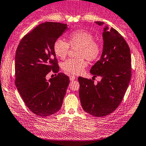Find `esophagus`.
<instances>
[{"label":"esophagus","instance_id":"esophagus-1","mask_svg":"<svg viewBox=\"0 0 146 146\" xmlns=\"http://www.w3.org/2000/svg\"><path fill=\"white\" fill-rule=\"evenodd\" d=\"M70 81H74V80H75L76 79V77L75 76H73V75H72V76H70Z\"/></svg>","mask_w":146,"mask_h":146}]
</instances>
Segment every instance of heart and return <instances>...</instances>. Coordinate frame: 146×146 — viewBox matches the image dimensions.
Wrapping results in <instances>:
<instances>
[{"mask_svg": "<svg viewBox=\"0 0 146 146\" xmlns=\"http://www.w3.org/2000/svg\"><path fill=\"white\" fill-rule=\"evenodd\" d=\"M70 47H78L76 58H69L61 65L62 70L71 74H79L86 66L84 58L89 62H94L100 57L102 51L101 44L94 40V36L84 30L73 31L67 36V42L57 39L53 45L55 55L60 58H64L68 54Z\"/></svg>", "mask_w": 146, "mask_h": 146, "instance_id": "obj_1", "label": "heart"}]
</instances>
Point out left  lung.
Wrapping results in <instances>:
<instances>
[{
  "mask_svg": "<svg viewBox=\"0 0 146 146\" xmlns=\"http://www.w3.org/2000/svg\"><path fill=\"white\" fill-rule=\"evenodd\" d=\"M99 26L103 22L95 21ZM102 54L90 70L95 77L102 80L79 77V98L86 112L96 117L111 113L121 103L131 76L130 49L124 37L113 28L105 26Z\"/></svg>",
  "mask_w": 146,
  "mask_h": 146,
  "instance_id": "left-lung-1",
  "label": "left lung"
}]
</instances>
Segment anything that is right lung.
<instances>
[{"mask_svg": "<svg viewBox=\"0 0 146 146\" xmlns=\"http://www.w3.org/2000/svg\"><path fill=\"white\" fill-rule=\"evenodd\" d=\"M67 29V24L42 23L21 39L15 54V85L27 107L37 115L46 117L60 109L70 84L64 73L48 81L50 72L59 66L53 45Z\"/></svg>", "mask_w": 146, "mask_h": 146, "instance_id": "obj_1", "label": "right lung"}]
</instances>
